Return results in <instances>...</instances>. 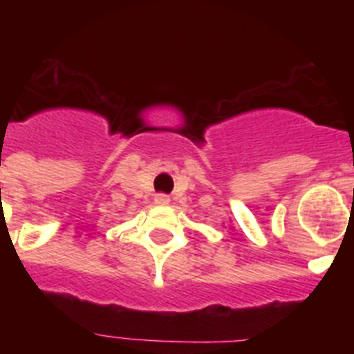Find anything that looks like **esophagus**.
<instances>
[{
	"mask_svg": "<svg viewBox=\"0 0 354 354\" xmlns=\"http://www.w3.org/2000/svg\"><path fill=\"white\" fill-rule=\"evenodd\" d=\"M154 202H156V204H158V205H167L168 202H170V196H168V195H162V193H159V195H156Z\"/></svg>",
	"mask_w": 354,
	"mask_h": 354,
	"instance_id": "1",
	"label": "esophagus"
}]
</instances>
